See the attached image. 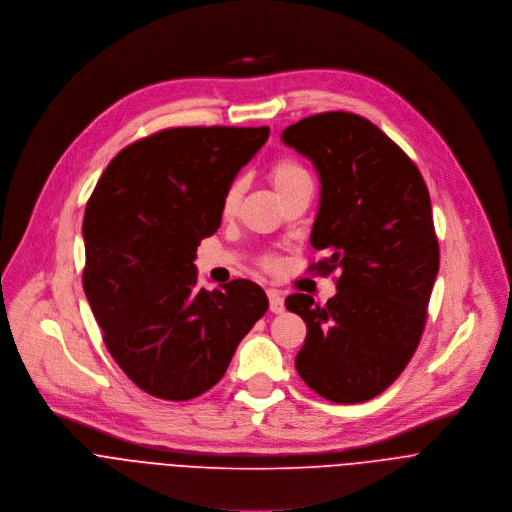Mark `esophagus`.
Returning a JSON list of instances; mask_svg holds the SVG:
<instances>
[{"instance_id":"esophagus-1","label":"esophagus","mask_w":512,"mask_h":512,"mask_svg":"<svg viewBox=\"0 0 512 512\" xmlns=\"http://www.w3.org/2000/svg\"><path fill=\"white\" fill-rule=\"evenodd\" d=\"M268 300H270V311L272 313H282L284 311V298L278 290H268Z\"/></svg>"}]
</instances>
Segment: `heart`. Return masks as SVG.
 I'll use <instances>...</instances> for the list:
<instances>
[{"label": "heart", "instance_id": "obj_1", "mask_svg": "<svg viewBox=\"0 0 512 512\" xmlns=\"http://www.w3.org/2000/svg\"><path fill=\"white\" fill-rule=\"evenodd\" d=\"M268 179H270L272 187L276 189V193L284 195L286 191H290L300 181L309 179V173L304 171V167L298 161H294L290 157H280V159H276L270 165ZM242 193H244V181L242 179H234L228 185V189L224 193V199H222V214L226 218H230V216H234L238 212ZM274 266H276L274 258H264V268H274Z\"/></svg>", "mask_w": 512, "mask_h": 512}]
</instances>
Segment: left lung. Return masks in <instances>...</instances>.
<instances>
[{
  "instance_id": "8db88e82",
  "label": "left lung",
  "mask_w": 512,
  "mask_h": 512,
  "mask_svg": "<svg viewBox=\"0 0 512 512\" xmlns=\"http://www.w3.org/2000/svg\"><path fill=\"white\" fill-rule=\"evenodd\" d=\"M282 141L323 185L311 244L329 256L309 270L339 272L327 304L300 292L284 300L306 323L294 365L321 397L361 403L401 375L426 327L440 266L430 193L416 163L355 113L306 117Z\"/></svg>"
}]
</instances>
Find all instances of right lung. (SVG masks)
<instances>
[{
    "label": "right lung",
    "mask_w": 512,
    "mask_h": 512,
    "mask_svg": "<svg viewBox=\"0 0 512 512\" xmlns=\"http://www.w3.org/2000/svg\"><path fill=\"white\" fill-rule=\"evenodd\" d=\"M268 127H173L125 147L84 212V294L109 353L145 393L187 401L212 389L268 311L250 280L197 288L201 238Z\"/></svg>",
    "instance_id": "1"
}]
</instances>
